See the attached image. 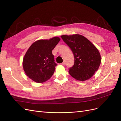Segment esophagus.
I'll use <instances>...</instances> for the list:
<instances>
[{
    "label": "esophagus",
    "instance_id": "1",
    "mask_svg": "<svg viewBox=\"0 0 121 121\" xmlns=\"http://www.w3.org/2000/svg\"><path fill=\"white\" fill-rule=\"evenodd\" d=\"M65 62H64V61H63V63H62L61 64L62 65H65Z\"/></svg>",
    "mask_w": 121,
    "mask_h": 121
}]
</instances>
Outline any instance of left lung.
Listing matches in <instances>:
<instances>
[{"instance_id": "obj_1", "label": "left lung", "mask_w": 121, "mask_h": 121, "mask_svg": "<svg viewBox=\"0 0 121 121\" xmlns=\"http://www.w3.org/2000/svg\"><path fill=\"white\" fill-rule=\"evenodd\" d=\"M74 54V65L69 73L80 81H86L94 75L99 67L101 57L98 49L84 36L80 34L61 36Z\"/></svg>"}]
</instances>
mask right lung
<instances>
[{
  "mask_svg": "<svg viewBox=\"0 0 121 121\" xmlns=\"http://www.w3.org/2000/svg\"><path fill=\"white\" fill-rule=\"evenodd\" d=\"M60 40L58 37L40 39L33 43L27 51L23 60V69L33 81L42 83L52 77L57 65L52 51Z\"/></svg>",
  "mask_w": 121,
  "mask_h": 121,
  "instance_id": "1",
  "label": "right lung"
}]
</instances>
